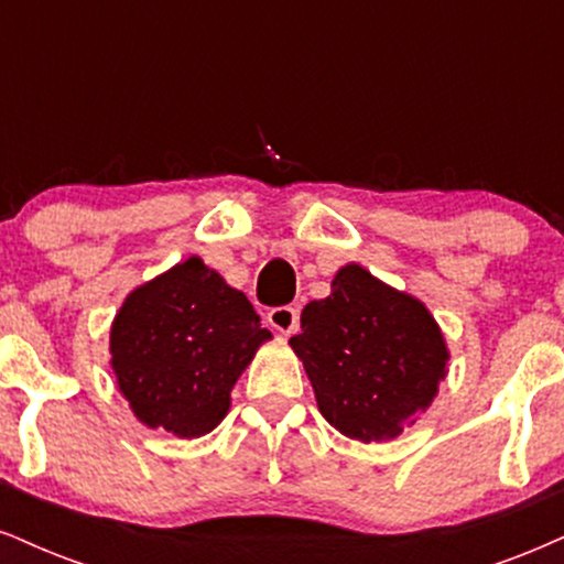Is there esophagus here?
I'll return each mask as SVG.
<instances>
[{
	"instance_id": "obj_1",
	"label": "esophagus",
	"mask_w": 564,
	"mask_h": 564,
	"mask_svg": "<svg viewBox=\"0 0 564 564\" xmlns=\"http://www.w3.org/2000/svg\"><path fill=\"white\" fill-rule=\"evenodd\" d=\"M297 311L290 308V305H280V308H271L267 322L271 324V329H276L280 335H293L297 329Z\"/></svg>"
}]
</instances>
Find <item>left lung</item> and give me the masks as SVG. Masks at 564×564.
<instances>
[{
	"mask_svg": "<svg viewBox=\"0 0 564 564\" xmlns=\"http://www.w3.org/2000/svg\"><path fill=\"white\" fill-rule=\"evenodd\" d=\"M290 347L324 419L364 444L413 426L440 394L449 364L447 339L423 301L360 263H345L332 293L305 305Z\"/></svg>",
	"mask_w": 564,
	"mask_h": 564,
	"instance_id": "8db88e82",
	"label": "left lung"
}]
</instances>
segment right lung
I'll return each instance as SVG.
<instances>
[{
  "label": "right lung",
  "mask_w": 564,
  "mask_h": 564,
  "mask_svg": "<svg viewBox=\"0 0 564 564\" xmlns=\"http://www.w3.org/2000/svg\"><path fill=\"white\" fill-rule=\"evenodd\" d=\"M269 339L248 297L191 256L124 297L109 364L143 426L198 440L225 419L235 381Z\"/></svg>",
  "instance_id": "obj_1"
}]
</instances>
